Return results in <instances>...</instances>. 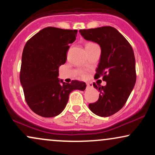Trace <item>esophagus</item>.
<instances>
[{
  "instance_id": "esophagus-1",
  "label": "esophagus",
  "mask_w": 155,
  "mask_h": 155,
  "mask_svg": "<svg viewBox=\"0 0 155 155\" xmlns=\"http://www.w3.org/2000/svg\"><path fill=\"white\" fill-rule=\"evenodd\" d=\"M87 87H88V88H91V87H92V85L91 84L87 83Z\"/></svg>"
}]
</instances>
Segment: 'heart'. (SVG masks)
<instances>
[{"mask_svg":"<svg viewBox=\"0 0 155 155\" xmlns=\"http://www.w3.org/2000/svg\"><path fill=\"white\" fill-rule=\"evenodd\" d=\"M92 44H93V43H88V44H86V46H89V45H92ZM82 76H85V75H84V74H82Z\"/></svg>","mask_w":155,"mask_h":155,"instance_id":"obj_1","label":"heart"}]
</instances>
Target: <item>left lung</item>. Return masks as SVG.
Listing matches in <instances>:
<instances>
[{"mask_svg":"<svg viewBox=\"0 0 155 155\" xmlns=\"http://www.w3.org/2000/svg\"><path fill=\"white\" fill-rule=\"evenodd\" d=\"M87 41L99 44L101 59L95 75L102 76L106 86L93 84L98 90V100L89 104L92 112L99 117L114 114L124 106L136 81L134 52L127 39L111 26L80 30Z\"/></svg>","mask_w":155,"mask_h":155,"instance_id":"8db88e82","label":"left lung"}]
</instances>
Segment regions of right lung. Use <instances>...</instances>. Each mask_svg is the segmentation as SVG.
Here are the masks:
<instances>
[{"label": "right lung", "mask_w": 155, "mask_h": 155, "mask_svg": "<svg viewBox=\"0 0 155 155\" xmlns=\"http://www.w3.org/2000/svg\"><path fill=\"white\" fill-rule=\"evenodd\" d=\"M76 34L77 30L47 27L25 45L19 79L27 104L39 116H58L66 106L71 92L86 89L83 81L67 84L58 78L59 67L66 62L69 44Z\"/></svg>", "instance_id": "add662e5"}]
</instances>
